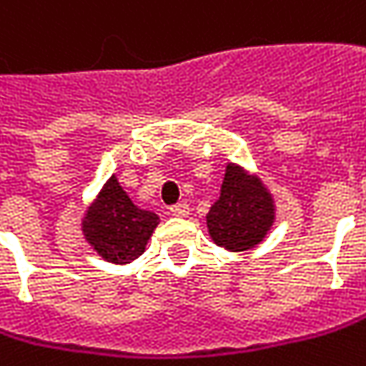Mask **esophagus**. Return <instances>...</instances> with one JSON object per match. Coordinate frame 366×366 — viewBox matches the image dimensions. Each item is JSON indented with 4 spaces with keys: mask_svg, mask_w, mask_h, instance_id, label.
<instances>
[{
    "mask_svg": "<svg viewBox=\"0 0 366 366\" xmlns=\"http://www.w3.org/2000/svg\"><path fill=\"white\" fill-rule=\"evenodd\" d=\"M169 213H172L174 217H186V215H190V204L182 201V203L169 207Z\"/></svg>",
    "mask_w": 366,
    "mask_h": 366,
    "instance_id": "obj_1",
    "label": "esophagus"
}]
</instances>
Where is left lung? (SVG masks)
Wrapping results in <instances>:
<instances>
[{
  "label": "left lung",
  "instance_id": "1",
  "mask_svg": "<svg viewBox=\"0 0 366 366\" xmlns=\"http://www.w3.org/2000/svg\"><path fill=\"white\" fill-rule=\"evenodd\" d=\"M275 219L273 199L263 182L229 163L222 194L207 213V227L217 247L240 252L263 242Z\"/></svg>",
  "mask_w": 366,
  "mask_h": 366
}]
</instances>
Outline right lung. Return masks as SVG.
<instances>
[{
    "instance_id": "add662e5",
    "label": "right lung",
    "mask_w": 366,
    "mask_h": 366,
    "mask_svg": "<svg viewBox=\"0 0 366 366\" xmlns=\"http://www.w3.org/2000/svg\"><path fill=\"white\" fill-rule=\"evenodd\" d=\"M159 224V217L151 211L139 209L112 176L103 184L95 203L82 219V234L95 248L99 257L109 263H130L144 252V247Z\"/></svg>"
}]
</instances>
